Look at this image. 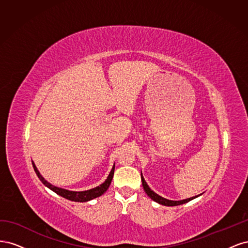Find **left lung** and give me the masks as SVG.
Segmentation results:
<instances>
[{
    "label": "left lung",
    "instance_id": "obj_1",
    "mask_svg": "<svg viewBox=\"0 0 248 248\" xmlns=\"http://www.w3.org/2000/svg\"><path fill=\"white\" fill-rule=\"evenodd\" d=\"M140 177H141V182H142V187H144V190L146 191V193L148 194L149 198H151V200H153L154 202H158V204L160 205H163V206H169V207H172V206H179V205H182V204H185V202H189L193 199H196L198 197H200L201 194H199V196H196V197H192V198H189V199H185V200H181V201H171V200H168V199H164L162 197H160L159 194H157L156 192H154L153 190H151V188H150L149 185L147 184V182L145 181L144 177H142V174L140 172Z\"/></svg>",
    "mask_w": 248,
    "mask_h": 248
}]
</instances>
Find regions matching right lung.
I'll return each instance as SVG.
<instances>
[{"label": "right lung", "mask_w": 248, "mask_h": 248, "mask_svg": "<svg viewBox=\"0 0 248 248\" xmlns=\"http://www.w3.org/2000/svg\"><path fill=\"white\" fill-rule=\"evenodd\" d=\"M32 164H33V168H34L36 175L38 176V178L40 179V181L44 185H46L47 188H49L50 190H52L54 192H56L57 194H59V196H61L63 198L67 199V200L73 201V202H85L91 201L93 199H96V198L102 196V194L106 192L109 187V185L111 183V180H112V176H114V171H115V164H114V166H112L111 170L109 171V174H108L107 180L102 184H100L99 186H96V187H94V188L89 189V190L73 191V190L64 189V188H61V187H58V186L50 184L48 181H46V180L42 177V175L40 174V171L35 166L34 161H32Z\"/></svg>", "instance_id": "add662e5"}]
</instances>
